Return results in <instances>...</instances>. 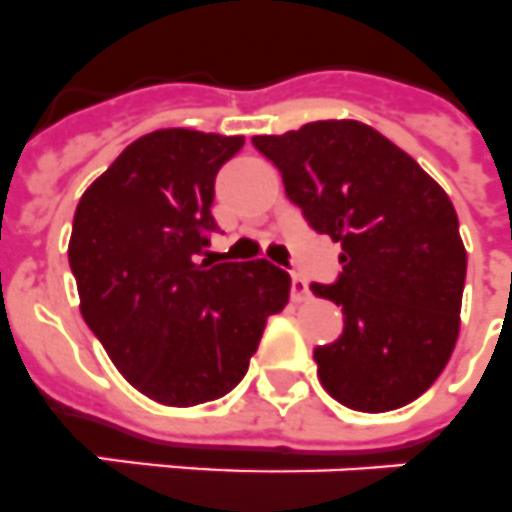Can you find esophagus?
Wrapping results in <instances>:
<instances>
[{
	"instance_id": "34e87169",
	"label": "esophagus",
	"mask_w": 512,
	"mask_h": 512,
	"mask_svg": "<svg viewBox=\"0 0 512 512\" xmlns=\"http://www.w3.org/2000/svg\"><path fill=\"white\" fill-rule=\"evenodd\" d=\"M291 296H294V302H304V299H309V286L302 276L291 278Z\"/></svg>"
}]
</instances>
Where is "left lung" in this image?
Returning a JSON list of instances; mask_svg holds the SVG:
<instances>
[{"instance_id":"obj_1","label":"left lung","mask_w":512,"mask_h":512,"mask_svg":"<svg viewBox=\"0 0 512 512\" xmlns=\"http://www.w3.org/2000/svg\"><path fill=\"white\" fill-rule=\"evenodd\" d=\"M317 234L341 242V276L312 283L343 333L317 346L322 388L364 414L416 401L448 364L461 328L466 247L440 184L354 119L252 137Z\"/></svg>"}]
</instances>
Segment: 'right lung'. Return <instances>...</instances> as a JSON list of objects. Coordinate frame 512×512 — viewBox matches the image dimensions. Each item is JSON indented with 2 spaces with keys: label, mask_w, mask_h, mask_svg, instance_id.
<instances>
[{
  "label": "right lung",
  "mask_w": 512,
  "mask_h": 512,
  "mask_svg": "<svg viewBox=\"0 0 512 512\" xmlns=\"http://www.w3.org/2000/svg\"><path fill=\"white\" fill-rule=\"evenodd\" d=\"M242 135L156 130L80 197L70 268L80 312L114 367L163 406L216 401L247 375L291 278L268 260L197 263L216 231L213 184Z\"/></svg>",
  "instance_id": "1"
}]
</instances>
